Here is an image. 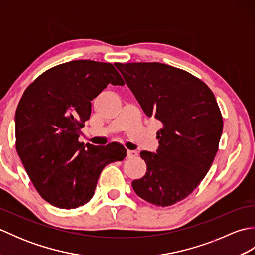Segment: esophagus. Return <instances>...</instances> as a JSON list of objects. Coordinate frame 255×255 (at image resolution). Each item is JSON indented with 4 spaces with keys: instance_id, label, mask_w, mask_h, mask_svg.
<instances>
[{
    "instance_id": "esophagus-1",
    "label": "esophagus",
    "mask_w": 255,
    "mask_h": 255,
    "mask_svg": "<svg viewBox=\"0 0 255 255\" xmlns=\"http://www.w3.org/2000/svg\"><path fill=\"white\" fill-rule=\"evenodd\" d=\"M138 155V152L134 150H127V156L128 158H136Z\"/></svg>"
}]
</instances>
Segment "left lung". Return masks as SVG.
Returning a JSON list of instances; mask_svg holds the SVG:
<instances>
[{
    "label": "left lung",
    "instance_id": "obj_1",
    "mask_svg": "<svg viewBox=\"0 0 255 255\" xmlns=\"http://www.w3.org/2000/svg\"><path fill=\"white\" fill-rule=\"evenodd\" d=\"M115 66L145 115L163 125L156 152L140 153L147 172L132 188L151 204L171 206L193 193L217 153L224 127L217 101L202 80L182 69L160 62Z\"/></svg>",
    "mask_w": 255,
    "mask_h": 255
}]
</instances>
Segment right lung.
Wrapping results in <instances>:
<instances>
[{"instance_id": "right-lung-1", "label": "right lung", "mask_w": 255, "mask_h": 255, "mask_svg": "<svg viewBox=\"0 0 255 255\" xmlns=\"http://www.w3.org/2000/svg\"><path fill=\"white\" fill-rule=\"evenodd\" d=\"M108 84H125L112 63L70 61L40 74L18 103L16 150L37 192L56 207L89 203L102 170L126 156L123 145L79 141L91 101Z\"/></svg>"}]
</instances>
